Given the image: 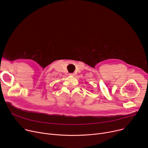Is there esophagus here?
I'll list each match as a JSON object with an SVG mask.
<instances>
[{
  "label": "esophagus",
  "mask_w": 148,
  "mask_h": 148,
  "mask_svg": "<svg viewBox=\"0 0 148 148\" xmlns=\"http://www.w3.org/2000/svg\"><path fill=\"white\" fill-rule=\"evenodd\" d=\"M69 75L73 77V76H74V73H70V74H69Z\"/></svg>",
  "instance_id": "esophagus-1"
}]
</instances>
